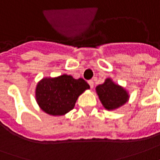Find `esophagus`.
I'll list each match as a JSON object with an SVG mask.
<instances>
[{
	"label": "esophagus",
	"mask_w": 160,
	"mask_h": 160,
	"mask_svg": "<svg viewBox=\"0 0 160 160\" xmlns=\"http://www.w3.org/2000/svg\"><path fill=\"white\" fill-rule=\"evenodd\" d=\"M88 84H89V86H90V88H94V81H93V80H89Z\"/></svg>",
	"instance_id": "34e87169"
}]
</instances>
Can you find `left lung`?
Wrapping results in <instances>:
<instances>
[{
  "instance_id": "1",
  "label": "left lung",
  "mask_w": 160,
  "mask_h": 160,
  "mask_svg": "<svg viewBox=\"0 0 160 160\" xmlns=\"http://www.w3.org/2000/svg\"><path fill=\"white\" fill-rule=\"evenodd\" d=\"M95 90L102 106L108 110L119 108L130 98L128 91L120 85L115 83L110 78H108L104 83L97 86Z\"/></svg>"
}]
</instances>
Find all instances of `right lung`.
Instances as JSON below:
<instances>
[{
  "label": "right lung",
  "instance_id": "add662e5",
  "mask_svg": "<svg viewBox=\"0 0 160 160\" xmlns=\"http://www.w3.org/2000/svg\"><path fill=\"white\" fill-rule=\"evenodd\" d=\"M89 85L83 79H74L63 74L58 77L43 78L37 84L36 101L39 108L51 116H64L75 106L78 97Z\"/></svg>",
  "mask_w": 160,
  "mask_h": 160
}]
</instances>
